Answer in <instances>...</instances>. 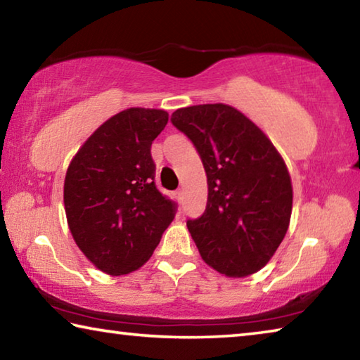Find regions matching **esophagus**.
I'll list each match as a JSON object with an SVG mask.
<instances>
[{"instance_id":"obj_1","label":"esophagus","mask_w":360,"mask_h":360,"mask_svg":"<svg viewBox=\"0 0 360 360\" xmlns=\"http://www.w3.org/2000/svg\"><path fill=\"white\" fill-rule=\"evenodd\" d=\"M174 198L178 200L179 203H182V200H184V195H182V191H176L174 192Z\"/></svg>"}]
</instances>
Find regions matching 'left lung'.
<instances>
[{"label": "left lung", "instance_id": "obj_1", "mask_svg": "<svg viewBox=\"0 0 360 360\" xmlns=\"http://www.w3.org/2000/svg\"><path fill=\"white\" fill-rule=\"evenodd\" d=\"M172 122L193 143L208 178L206 210L187 221L195 245L222 275H252L289 229L288 167L264 131L229 105L181 108Z\"/></svg>", "mask_w": 360, "mask_h": 360}]
</instances>
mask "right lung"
Here are the masks:
<instances>
[{
	"label": "right lung",
	"instance_id": "obj_1",
	"mask_svg": "<svg viewBox=\"0 0 360 360\" xmlns=\"http://www.w3.org/2000/svg\"><path fill=\"white\" fill-rule=\"evenodd\" d=\"M168 124L162 109L130 108L94 131L65 178L72 238L95 266L119 276L154 252L178 206L155 186L152 141Z\"/></svg>",
	"mask_w": 360,
	"mask_h": 360
}]
</instances>
